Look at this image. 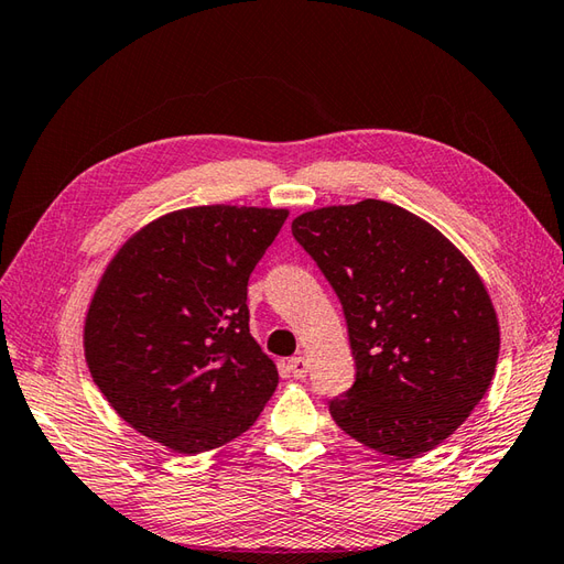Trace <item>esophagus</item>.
<instances>
[{
  "label": "esophagus",
  "instance_id": "obj_1",
  "mask_svg": "<svg viewBox=\"0 0 564 564\" xmlns=\"http://www.w3.org/2000/svg\"><path fill=\"white\" fill-rule=\"evenodd\" d=\"M290 371H292V377L294 379H304L306 377V371H308V361H306V357H292L290 359Z\"/></svg>",
  "mask_w": 564,
  "mask_h": 564
}]
</instances>
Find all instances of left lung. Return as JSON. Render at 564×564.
Returning a JSON list of instances; mask_svg holds the SVG:
<instances>
[{
    "label": "left lung",
    "instance_id": "8db88e82",
    "mask_svg": "<svg viewBox=\"0 0 564 564\" xmlns=\"http://www.w3.org/2000/svg\"><path fill=\"white\" fill-rule=\"evenodd\" d=\"M292 234L345 311L357 373L330 400L337 427L395 458L442 444L495 377L499 323L480 274L432 224L383 199L306 212Z\"/></svg>",
    "mask_w": 564,
    "mask_h": 564
}]
</instances>
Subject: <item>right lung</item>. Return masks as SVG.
Segmentation results:
<instances>
[{"instance_id": "add662e5", "label": "right lung", "mask_w": 564, "mask_h": 564, "mask_svg": "<svg viewBox=\"0 0 564 564\" xmlns=\"http://www.w3.org/2000/svg\"><path fill=\"white\" fill-rule=\"evenodd\" d=\"M290 212L207 205L147 224L110 260L84 323L94 383L178 454L241 436L278 388L248 328V278Z\"/></svg>"}]
</instances>
